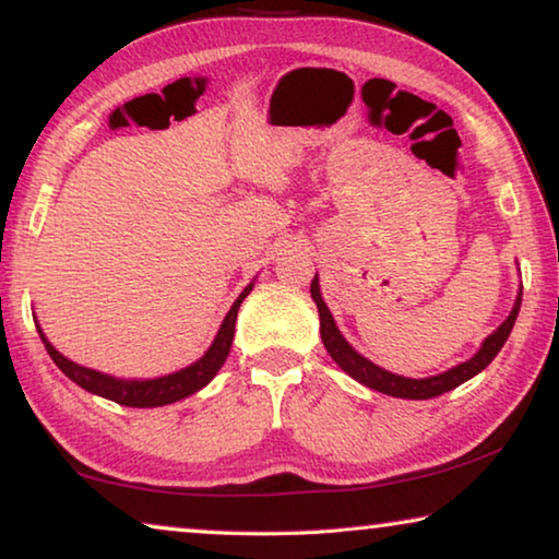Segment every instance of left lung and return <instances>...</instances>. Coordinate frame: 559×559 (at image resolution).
Wrapping results in <instances>:
<instances>
[{
    "mask_svg": "<svg viewBox=\"0 0 559 559\" xmlns=\"http://www.w3.org/2000/svg\"><path fill=\"white\" fill-rule=\"evenodd\" d=\"M310 296H313L316 306H318V313H320V337H323V345L330 353V357L335 359V362L343 367V370L353 377V380L362 382L365 386H370V390H377L382 394H390V396H400V400H431V396H439L443 392H451L456 390L459 384H463L471 377H476L478 372H484L486 367L493 362V357L500 353V347L506 345V340L510 335V330L515 325V318H518V310H520V300H523V288H520L518 298H515V306L510 310V316L503 320V325H500L496 333H490L484 345L476 355H473L468 362H461L456 367H451V370L441 372L437 377H427V380H409V377H400V374H392L382 370V367H377L370 359L362 357L353 349V345L347 343V340L340 335V330L335 325L333 316H330V310L325 306L323 296H320V286H318V276L310 283Z\"/></svg>",
    "mask_w": 559,
    "mask_h": 559,
    "instance_id": "obj_1",
    "label": "left lung"
}]
</instances>
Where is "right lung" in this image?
Returning a JSON list of instances; mask_svg holds the SVG:
<instances>
[{"label": "right lung", "mask_w": 559, "mask_h": 559, "mask_svg": "<svg viewBox=\"0 0 559 559\" xmlns=\"http://www.w3.org/2000/svg\"><path fill=\"white\" fill-rule=\"evenodd\" d=\"M251 288H253V283H249V286L241 290V296L234 300V306L229 313H226L212 347L206 349V353L197 359V362H192L179 372L155 377V380H118V377L88 370V367H81V365L71 362L69 357H63L59 349H56L49 340H46L41 328H39V335L44 340L46 353L51 355L56 367H59V370L69 377V380L83 386L86 392L106 396V400L122 404V406H165V404L185 400V396H189V394L200 392L202 386L210 384L214 380V374L222 370L224 359L231 349L236 313H239V306L243 302V298L249 296Z\"/></svg>", "instance_id": "right-lung-1"}]
</instances>
